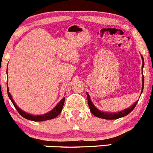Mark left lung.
<instances>
[{
  "instance_id": "1",
  "label": "left lung",
  "mask_w": 153,
  "mask_h": 153,
  "mask_svg": "<svg viewBox=\"0 0 153 153\" xmlns=\"http://www.w3.org/2000/svg\"><path fill=\"white\" fill-rule=\"evenodd\" d=\"M141 56H142V59H143V68L145 63H144V58L143 55ZM143 88H144V76H143V87H142L141 94L143 91ZM87 99H88V103L89 108H90L91 113H92L95 117H99V118H102L104 119H117L121 118V117H125V116L129 114L131 111L134 109L135 106H136L137 103L138 102V101H137L136 102H135L134 104L130 107V108H128L127 109L121 111L117 112V113H112V112H111L110 113V112H104V111H100L98 109V108L94 106V103H92V101H91V100L90 99V96H89V94H88V93H87Z\"/></svg>"
}]
</instances>
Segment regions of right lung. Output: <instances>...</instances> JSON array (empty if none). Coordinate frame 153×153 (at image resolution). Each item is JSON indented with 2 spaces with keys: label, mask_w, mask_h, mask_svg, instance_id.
<instances>
[{
  "label": "right lung",
  "mask_w": 153,
  "mask_h": 153,
  "mask_svg": "<svg viewBox=\"0 0 153 153\" xmlns=\"http://www.w3.org/2000/svg\"><path fill=\"white\" fill-rule=\"evenodd\" d=\"M7 70H8V68H7ZM7 87H8V83H7ZM7 92H8V96L9 97V99L11 101V102L13 103V106H15L16 109L17 110V111L19 112V114L21 116H22L24 118H25L26 119H29V120L31 121H34V122H42V121H46V120H50V119H52L55 117H57L59 114L61 113L62 111V109L63 108V105H64L65 103V98L61 100L59 102L57 103V106H56L54 108L50 111H49L48 113L45 114L43 115H32L30 114H28L26 112L24 111L21 109L19 107L17 106L16 103L14 102L13 99H12V96L10 95L9 90H8V88H7Z\"/></svg>",
  "instance_id": "right-lung-1"
}]
</instances>
